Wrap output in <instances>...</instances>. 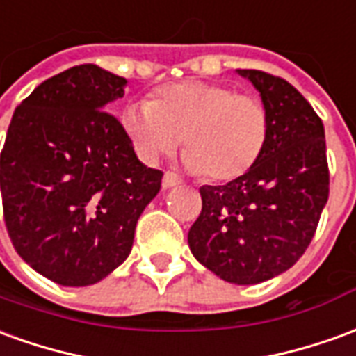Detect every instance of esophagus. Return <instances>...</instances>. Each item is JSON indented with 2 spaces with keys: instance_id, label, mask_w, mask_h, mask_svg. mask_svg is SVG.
Listing matches in <instances>:
<instances>
[{
  "instance_id": "1",
  "label": "esophagus",
  "mask_w": 356,
  "mask_h": 356,
  "mask_svg": "<svg viewBox=\"0 0 356 356\" xmlns=\"http://www.w3.org/2000/svg\"><path fill=\"white\" fill-rule=\"evenodd\" d=\"M180 184V178L176 176L174 172H165L163 176V188H174V186H178Z\"/></svg>"
}]
</instances>
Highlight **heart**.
<instances>
[{"label":"heart","mask_w":356,"mask_h":356,"mask_svg":"<svg viewBox=\"0 0 356 356\" xmlns=\"http://www.w3.org/2000/svg\"><path fill=\"white\" fill-rule=\"evenodd\" d=\"M120 120L145 165L159 163L180 143L186 168L214 184L243 178L263 157L270 128L259 97L201 80L161 86L145 105L124 109Z\"/></svg>","instance_id":"obj_1"}]
</instances>
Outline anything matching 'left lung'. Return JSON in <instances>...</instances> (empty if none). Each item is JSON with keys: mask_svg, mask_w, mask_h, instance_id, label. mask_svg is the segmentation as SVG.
I'll return each mask as SVG.
<instances>
[{"mask_svg": "<svg viewBox=\"0 0 356 356\" xmlns=\"http://www.w3.org/2000/svg\"><path fill=\"white\" fill-rule=\"evenodd\" d=\"M263 97L268 142L249 172L203 186V209L188 232L193 257L230 284H261L291 268L314 238L330 193L324 124L284 78L238 69Z\"/></svg>", "mask_w": 356, "mask_h": 356, "instance_id": "1", "label": "left lung"}]
</instances>
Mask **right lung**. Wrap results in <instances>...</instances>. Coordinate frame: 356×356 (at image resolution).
I'll return each instance as SVG.
<instances>
[{"instance_id": "1", "label": "right lung", "mask_w": 356, "mask_h": 356, "mask_svg": "<svg viewBox=\"0 0 356 356\" xmlns=\"http://www.w3.org/2000/svg\"><path fill=\"white\" fill-rule=\"evenodd\" d=\"M126 80L97 65L47 78L15 109L1 149L15 251L61 286H92L126 261L163 172L142 165L105 105Z\"/></svg>"}]
</instances>
